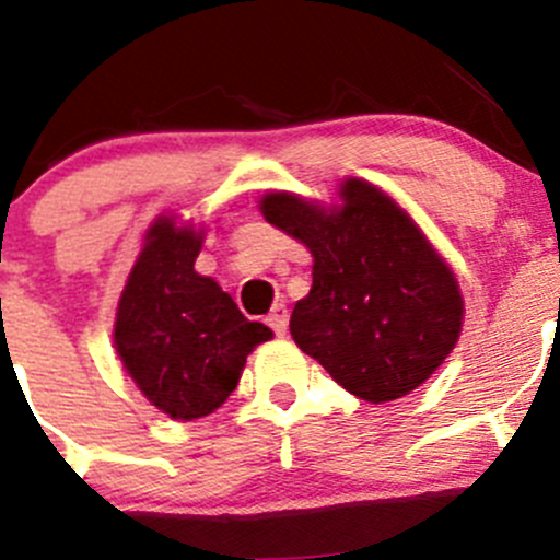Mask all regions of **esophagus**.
<instances>
[{
  "instance_id": "obj_1",
  "label": "esophagus",
  "mask_w": 560,
  "mask_h": 560,
  "mask_svg": "<svg viewBox=\"0 0 560 560\" xmlns=\"http://www.w3.org/2000/svg\"><path fill=\"white\" fill-rule=\"evenodd\" d=\"M287 323H290V312L284 304H276L268 315V326L281 337V334H287Z\"/></svg>"
}]
</instances>
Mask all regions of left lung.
<instances>
[{"label":"left lung","instance_id":"8db88e82","mask_svg":"<svg viewBox=\"0 0 560 560\" xmlns=\"http://www.w3.org/2000/svg\"><path fill=\"white\" fill-rule=\"evenodd\" d=\"M339 198L326 209L292 192H268L259 209L315 256L310 295L290 317L298 348L351 395L389 404L431 378L456 348L462 290L384 190L345 179Z\"/></svg>","mask_w":560,"mask_h":560}]
</instances>
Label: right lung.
<instances>
[{"instance_id": "right-lung-1", "label": "right lung", "mask_w": 560, "mask_h": 560, "mask_svg": "<svg viewBox=\"0 0 560 560\" xmlns=\"http://www.w3.org/2000/svg\"><path fill=\"white\" fill-rule=\"evenodd\" d=\"M203 232L156 218L115 315V351L145 398L174 420L226 404L245 359L273 337L237 310L215 279L196 273Z\"/></svg>"}]
</instances>
